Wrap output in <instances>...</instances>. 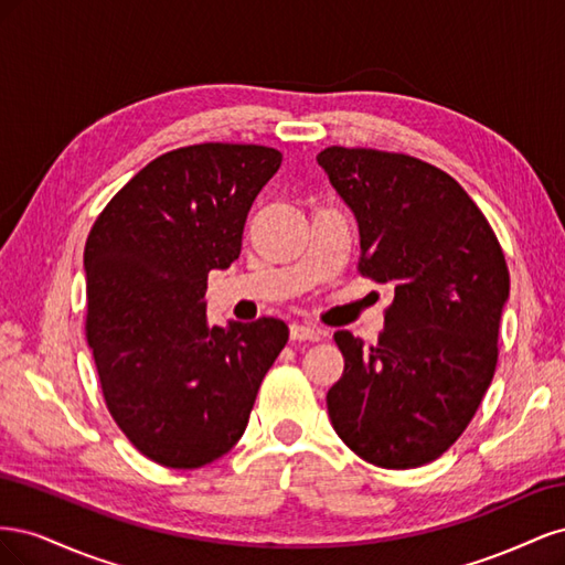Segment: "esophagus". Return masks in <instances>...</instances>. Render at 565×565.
<instances>
[{"label":"esophagus","mask_w":565,"mask_h":565,"mask_svg":"<svg viewBox=\"0 0 565 565\" xmlns=\"http://www.w3.org/2000/svg\"><path fill=\"white\" fill-rule=\"evenodd\" d=\"M289 337H292L295 341H320L324 337V332L318 328H311V324L292 322L289 324Z\"/></svg>","instance_id":"34e87169"}]
</instances>
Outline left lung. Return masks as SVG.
Segmentation results:
<instances>
[{"label": "left lung", "mask_w": 565, "mask_h": 565, "mask_svg": "<svg viewBox=\"0 0 565 565\" xmlns=\"http://www.w3.org/2000/svg\"><path fill=\"white\" fill-rule=\"evenodd\" d=\"M361 231L358 273L393 285L384 332H334L344 374L328 391L334 431L382 469L429 465L465 434L498 367L509 268L478 204L405 152H318Z\"/></svg>", "instance_id": "8db88e82"}]
</instances>
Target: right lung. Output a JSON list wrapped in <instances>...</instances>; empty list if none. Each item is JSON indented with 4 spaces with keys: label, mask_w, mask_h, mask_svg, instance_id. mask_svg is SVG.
Listing matches in <instances>:
<instances>
[{
    "label": "right lung",
    "mask_w": 565,
    "mask_h": 565,
    "mask_svg": "<svg viewBox=\"0 0 565 565\" xmlns=\"http://www.w3.org/2000/svg\"><path fill=\"white\" fill-rule=\"evenodd\" d=\"M282 156L254 143L169 150L98 214L84 247L87 330L100 391L131 446L198 469L241 436L287 344L278 318L210 328L207 276L243 247L254 198Z\"/></svg>",
    "instance_id": "right-lung-1"
}]
</instances>
